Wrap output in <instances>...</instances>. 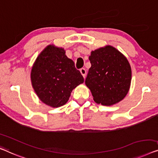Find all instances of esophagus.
Segmentation results:
<instances>
[{
  "label": "esophagus",
  "instance_id": "obj_1",
  "mask_svg": "<svg viewBox=\"0 0 158 158\" xmlns=\"http://www.w3.org/2000/svg\"><path fill=\"white\" fill-rule=\"evenodd\" d=\"M80 72H81V74H82V76L84 77H86V70L84 69V68H81V69H80Z\"/></svg>",
  "mask_w": 158,
  "mask_h": 158
}]
</instances>
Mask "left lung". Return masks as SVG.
Instances as JSON below:
<instances>
[{
  "label": "left lung",
  "mask_w": 158,
  "mask_h": 158,
  "mask_svg": "<svg viewBox=\"0 0 158 158\" xmlns=\"http://www.w3.org/2000/svg\"><path fill=\"white\" fill-rule=\"evenodd\" d=\"M91 67L85 80L94 102L110 106L121 102L128 94L131 68L126 56L112 46L92 51Z\"/></svg>",
  "instance_id": "1"
}]
</instances>
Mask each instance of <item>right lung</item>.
<instances>
[{
	"label": "right lung",
	"instance_id": "obj_1",
	"mask_svg": "<svg viewBox=\"0 0 158 158\" xmlns=\"http://www.w3.org/2000/svg\"><path fill=\"white\" fill-rule=\"evenodd\" d=\"M74 62L62 48L49 45L37 56L31 71V81L40 99L49 106H62L75 87L84 82Z\"/></svg>",
	"mask_w": 158,
	"mask_h": 158
}]
</instances>
